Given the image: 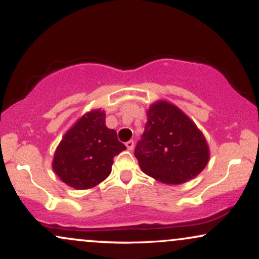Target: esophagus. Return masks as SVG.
<instances>
[{"mask_svg":"<svg viewBox=\"0 0 259 259\" xmlns=\"http://www.w3.org/2000/svg\"><path fill=\"white\" fill-rule=\"evenodd\" d=\"M125 146H126V148L129 151H133L134 150V141L133 140H130V141H127L126 144H125Z\"/></svg>","mask_w":259,"mask_h":259,"instance_id":"obj_1","label":"esophagus"}]
</instances>
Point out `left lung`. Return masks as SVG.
I'll return each mask as SVG.
<instances>
[{"label": "left lung", "instance_id": "left-lung-1", "mask_svg": "<svg viewBox=\"0 0 259 259\" xmlns=\"http://www.w3.org/2000/svg\"><path fill=\"white\" fill-rule=\"evenodd\" d=\"M135 157L145 174L163 184L179 185L203 170L209 148L185 113L167 101H158L148 108Z\"/></svg>", "mask_w": 259, "mask_h": 259}]
</instances>
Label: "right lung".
<instances>
[{
  "instance_id": "right-lung-1",
  "label": "right lung",
  "mask_w": 259,
  "mask_h": 259,
  "mask_svg": "<svg viewBox=\"0 0 259 259\" xmlns=\"http://www.w3.org/2000/svg\"><path fill=\"white\" fill-rule=\"evenodd\" d=\"M126 150L115 130L106 126V113L88 112L64 134L53 157L58 178L76 190L91 189L111 174L113 158Z\"/></svg>"
}]
</instances>
